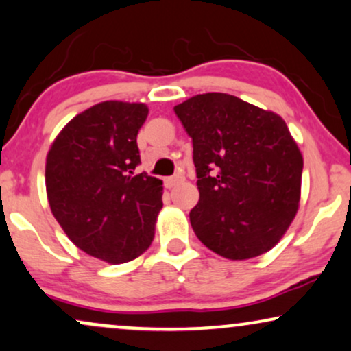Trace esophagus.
Instances as JSON below:
<instances>
[{
  "mask_svg": "<svg viewBox=\"0 0 351 351\" xmlns=\"http://www.w3.org/2000/svg\"><path fill=\"white\" fill-rule=\"evenodd\" d=\"M180 182H184V177H182V176H172V177H167V179H166V186H167V189H172V186L179 185Z\"/></svg>",
  "mask_w": 351,
  "mask_h": 351,
  "instance_id": "esophagus-1",
  "label": "esophagus"
}]
</instances>
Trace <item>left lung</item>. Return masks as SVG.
I'll return each mask as SVG.
<instances>
[{
  "mask_svg": "<svg viewBox=\"0 0 351 351\" xmlns=\"http://www.w3.org/2000/svg\"><path fill=\"white\" fill-rule=\"evenodd\" d=\"M174 112L193 142L199 201L190 223L199 241L230 261L275 247L299 209L304 169L285 119L223 93Z\"/></svg>",
  "mask_w": 351,
  "mask_h": 351,
  "instance_id": "1",
  "label": "left lung"
}]
</instances>
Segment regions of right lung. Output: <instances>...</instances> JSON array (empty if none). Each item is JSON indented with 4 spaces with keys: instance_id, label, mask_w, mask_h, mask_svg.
<instances>
[{
    "instance_id": "obj_1",
    "label": "right lung",
    "mask_w": 351,
    "mask_h": 351,
    "mask_svg": "<svg viewBox=\"0 0 351 351\" xmlns=\"http://www.w3.org/2000/svg\"><path fill=\"white\" fill-rule=\"evenodd\" d=\"M145 104L107 100L76 114L46 158V193L66 237L89 256L124 263L145 252L162 208V182L141 165Z\"/></svg>"
}]
</instances>
